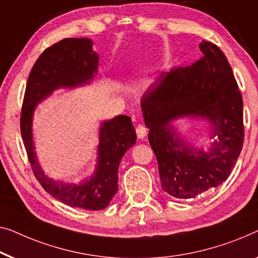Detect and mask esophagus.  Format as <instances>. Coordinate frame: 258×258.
Listing matches in <instances>:
<instances>
[{
	"mask_svg": "<svg viewBox=\"0 0 258 258\" xmlns=\"http://www.w3.org/2000/svg\"><path fill=\"white\" fill-rule=\"evenodd\" d=\"M136 134H137V137L140 138V140H142V138H144L145 136H147L148 134V130L147 128H145L144 125H137L136 126Z\"/></svg>",
	"mask_w": 258,
	"mask_h": 258,
	"instance_id": "obj_1",
	"label": "esophagus"
}]
</instances>
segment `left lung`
Masks as SVG:
<instances>
[{
	"instance_id": "1",
	"label": "left lung",
	"mask_w": 258,
	"mask_h": 258,
	"mask_svg": "<svg viewBox=\"0 0 258 258\" xmlns=\"http://www.w3.org/2000/svg\"><path fill=\"white\" fill-rule=\"evenodd\" d=\"M191 66L163 72L144 93L141 107L158 162L162 188L191 199L227 180L244 140L243 101L226 55L211 42ZM184 116L204 118L214 138L208 153L186 144L172 124Z\"/></svg>"
}]
</instances>
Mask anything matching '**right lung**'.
<instances>
[{
    "label": "right lung",
    "mask_w": 258,
    "mask_h": 258,
    "mask_svg": "<svg viewBox=\"0 0 258 258\" xmlns=\"http://www.w3.org/2000/svg\"><path fill=\"white\" fill-rule=\"evenodd\" d=\"M88 38H65L47 47L33 65L25 88L21 134L33 174L45 191L69 206L101 211L117 192L118 166L123 155L136 143L132 118L118 115L103 121L99 132L98 163L94 174L80 184L54 181L43 172L32 140L35 108L58 88L87 85L98 73L99 57Z\"/></svg>",
    "instance_id": "obj_1"
}]
</instances>
